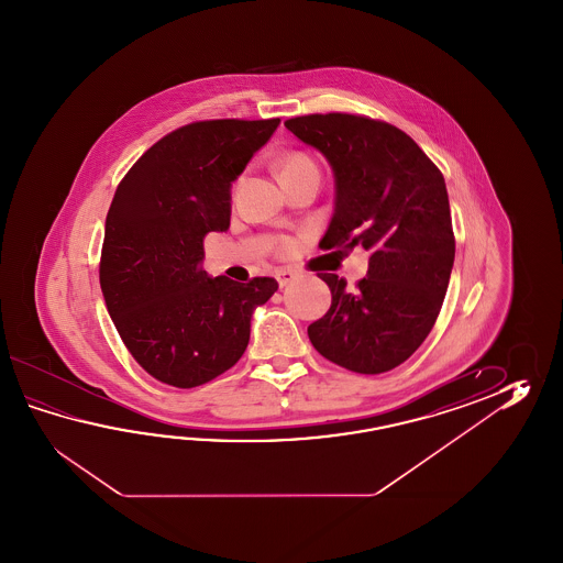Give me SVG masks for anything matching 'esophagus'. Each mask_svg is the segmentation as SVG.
Wrapping results in <instances>:
<instances>
[{
  "mask_svg": "<svg viewBox=\"0 0 563 563\" xmlns=\"http://www.w3.org/2000/svg\"><path fill=\"white\" fill-rule=\"evenodd\" d=\"M276 277L279 287H286L287 284H291L296 279V274L291 269H277Z\"/></svg>",
  "mask_w": 563,
  "mask_h": 563,
  "instance_id": "1",
  "label": "esophagus"
}]
</instances>
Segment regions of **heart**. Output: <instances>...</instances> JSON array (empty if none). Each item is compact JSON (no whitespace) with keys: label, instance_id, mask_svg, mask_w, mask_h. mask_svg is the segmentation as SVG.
<instances>
[{"label":"heart","instance_id":"1","mask_svg":"<svg viewBox=\"0 0 563 563\" xmlns=\"http://www.w3.org/2000/svg\"><path fill=\"white\" fill-rule=\"evenodd\" d=\"M306 165H313V161H311L310 156L303 155V153H291V155L282 156L279 161H277V167H279V173L284 175L287 170H294V168L306 167ZM291 241L289 240H279L277 243V252L279 255H287V253L291 252Z\"/></svg>","mask_w":563,"mask_h":563}]
</instances>
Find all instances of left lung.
I'll return each instance as SVG.
<instances>
[{"instance_id": "8db88e82", "label": "left lung", "mask_w": 563, "mask_h": 563, "mask_svg": "<svg viewBox=\"0 0 563 563\" xmlns=\"http://www.w3.org/2000/svg\"><path fill=\"white\" fill-rule=\"evenodd\" d=\"M286 126L334 168V217L322 250L368 252V276L354 287L318 274L332 306L308 325L310 342L346 371H393L431 334L455 262L443 173L384 120L328 112L287 119Z\"/></svg>"}]
</instances>
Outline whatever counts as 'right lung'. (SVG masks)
I'll return each mask as SVG.
<instances>
[{"instance_id": "add662e5", "label": "right lung", "mask_w": 563, "mask_h": 563, "mask_svg": "<svg viewBox=\"0 0 563 563\" xmlns=\"http://www.w3.org/2000/svg\"><path fill=\"white\" fill-rule=\"evenodd\" d=\"M279 119L195 120L168 132L122 177L100 253L108 313L132 358L158 383L195 388L243 356L252 313L277 291L207 277L203 240L225 231L231 183Z\"/></svg>"}]
</instances>
